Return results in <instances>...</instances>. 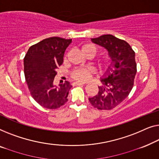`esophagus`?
Listing matches in <instances>:
<instances>
[{"label": "esophagus", "mask_w": 159, "mask_h": 159, "mask_svg": "<svg viewBox=\"0 0 159 159\" xmlns=\"http://www.w3.org/2000/svg\"><path fill=\"white\" fill-rule=\"evenodd\" d=\"M74 84H75V85H77V86H80V85H84V84H85L84 83H81V82H79V81L75 82Z\"/></svg>", "instance_id": "34e87169"}]
</instances>
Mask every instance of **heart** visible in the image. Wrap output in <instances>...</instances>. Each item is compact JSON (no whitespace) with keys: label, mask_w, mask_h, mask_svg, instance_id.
Here are the masks:
<instances>
[{"label":"heart","mask_w":159,"mask_h":159,"mask_svg":"<svg viewBox=\"0 0 159 159\" xmlns=\"http://www.w3.org/2000/svg\"><path fill=\"white\" fill-rule=\"evenodd\" d=\"M81 51L84 54L91 55L93 57L97 53V48L92 44H85L81 47ZM111 64V60L109 57H102L97 60V65L99 70H106L109 68ZM93 73V70L90 68H75L71 73V77L75 80L80 82H84L90 79Z\"/></svg>","instance_id":"b5f03b06"}]
</instances>
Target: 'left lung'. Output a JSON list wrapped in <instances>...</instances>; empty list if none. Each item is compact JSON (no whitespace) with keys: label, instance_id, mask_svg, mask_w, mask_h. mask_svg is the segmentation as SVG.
<instances>
[{"label":"left lung","instance_id":"8db88e82","mask_svg":"<svg viewBox=\"0 0 159 159\" xmlns=\"http://www.w3.org/2000/svg\"><path fill=\"white\" fill-rule=\"evenodd\" d=\"M91 39L108 51L111 62L101 79L103 86H99L97 94L89 100L95 108L110 110L124 101L133 89L137 72L135 52L127 42L111 34Z\"/></svg>","mask_w":159,"mask_h":159}]
</instances>
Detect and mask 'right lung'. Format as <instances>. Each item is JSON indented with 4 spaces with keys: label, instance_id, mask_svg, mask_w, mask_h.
<instances>
[{
    "label": "right lung",
    "instance_id": "add662e5",
    "mask_svg": "<svg viewBox=\"0 0 159 159\" xmlns=\"http://www.w3.org/2000/svg\"><path fill=\"white\" fill-rule=\"evenodd\" d=\"M71 42V39L47 38L31 46L24 57V75L29 90L33 99L44 108L57 109L68 101L72 86L68 81L56 86L54 79Z\"/></svg>",
    "mask_w": 159,
    "mask_h": 159
}]
</instances>
